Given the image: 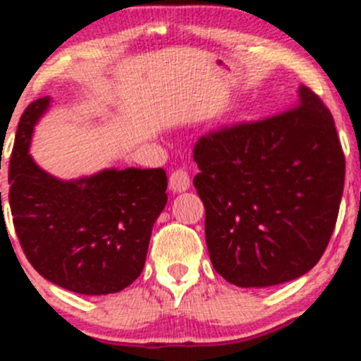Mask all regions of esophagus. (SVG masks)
Instances as JSON below:
<instances>
[{"label":"esophagus","mask_w":361,"mask_h":361,"mask_svg":"<svg viewBox=\"0 0 361 361\" xmlns=\"http://www.w3.org/2000/svg\"><path fill=\"white\" fill-rule=\"evenodd\" d=\"M190 188V175L184 168H178V170H173L170 175V190L171 191H186Z\"/></svg>","instance_id":"esophagus-1"}]
</instances>
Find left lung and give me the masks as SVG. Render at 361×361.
<instances>
[{"instance_id":"8db88e82","label":"left lung","mask_w":361,"mask_h":361,"mask_svg":"<svg viewBox=\"0 0 361 361\" xmlns=\"http://www.w3.org/2000/svg\"><path fill=\"white\" fill-rule=\"evenodd\" d=\"M206 244L222 279L269 288L305 275L338 219L345 157L329 108L300 86L295 106L206 133L193 148Z\"/></svg>"}]
</instances>
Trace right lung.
Returning a JSON list of instances; mask_svg holds the SVG:
<instances>
[{"label": "right lung", "mask_w": 361, "mask_h": 361, "mask_svg": "<svg viewBox=\"0 0 361 361\" xmlns=\"http://www.w3.org/2000/svg\"><path fill=\"white\" fill-rule=\"evenodd\" d=\"M50 97L19 119L8 164V204L25 257L43 279L79 295H110L141 275L152 228L164 209L168 177L153 170H104L61 180L28 155L32 130Z\"/></svg>", "instance_id": "add662e5"}]
</instances>
